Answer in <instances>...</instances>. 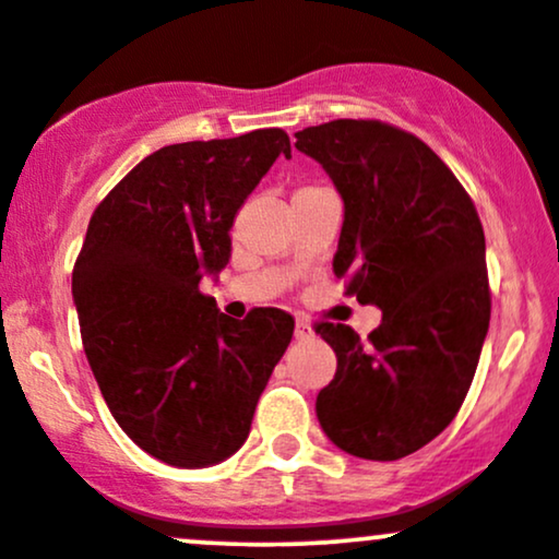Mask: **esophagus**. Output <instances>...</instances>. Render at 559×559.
I'll return each mask as SVG.
<instances>
[{"label":"esophagus","instance_id":"1","mask_svg":"<svg viewBox=\"0 0 559 559\" xmlns=\"http://www.w3.org/2000/svg\"><path fill=\"white\" fill-rule=\"evenodd\" d=\"M294 336H297L299 342H305V338L312 336V325L307 323V320H297V325H294Z\"/></svg>","mask_w":559,"mask_h":559}]
</instances>
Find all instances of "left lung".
Returning a JSON list of instances; mask_svg holds the SVG:
<instances>
[{
  "mask_svg": "<svg viewBox=\"0 0 559 559\" xmlns=\"http://www.w3.org/2000/svg\"><path fill=\"white\" fill-rule=\"evenodd\" d=\"M294 136L344 199L333 273L383 312L368 342L316 325L336 352L320 428L355 457H407L454 420L476 376L491 318L484 226L454 173L402 128L331 120Z\"/></svg>",
  "mask_w": 559,
  "mask_h": 559,
  "instance_id": "obj_1",
  "label": "left lung"
}]
</instances>
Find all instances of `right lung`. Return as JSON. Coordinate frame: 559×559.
Here are the masks:
<instances>
[{
    "label": "right lung",
    "instance_id": "1",
    "mask_svg": "<svg viewBox=\"0 0 559 559\" xmlns=\"http://www.w3.org/2000/svg\"><path fill=\"white\" fill-rule=\"evenodd\" d=\"M278 155L281 128L144 157L99 202L73 267L86 360L112 418L152 457L207 467L247 441L294 318L243 320L199 292L230 260V226Z\"/></svg>",
    "mask_w": 559,
    "mask_h": 559
}]
</instances>
